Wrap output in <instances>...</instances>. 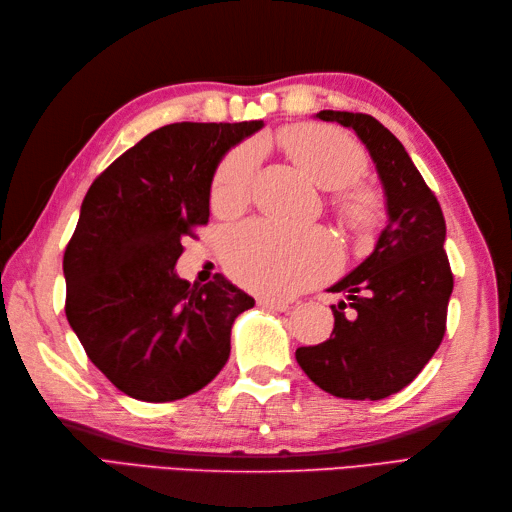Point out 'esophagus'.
I'll use <instances>...</instances> for the list:
<instances>
[{
  "label": "esophagus",
  "mask_w": 512,
  "mask_h": 512,
  "mask_svg": "<svg viewBox=\"0 0 512 512\" xmlns=\"http://www.w3.org/2000/svg\"><path fill=\"white\" fill-rule=\"evenodd\" d=\"M257 303L261 305V307H266V309H274V311H287L290 309V303H285V300H274V298H266V296H261Z\"/></svg>",
  "instance_id": "1"
}]
</instances>
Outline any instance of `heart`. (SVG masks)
Returning <instances> with one entry per match:
<instances>
[{"label": "heart", "instance_id": "heart-1", "mask_svg": "<svg viewBox=\"0 0 512 512\" xmlns=\"http://www.w3.org/2000/svg\"><path fill=\"white\" fill-rule=\"evenodd\" d=\"M277 142L313 183L322 190H335V209L346 227L368 233L381 222V196L374 188L355 183L368 170V153L357 140L335 127L294 125L281 129ZM257 166L255 142L235 147L214 175V207L235 212L246 205ZM225 261L240 283L283 296L324 279L337 264V248L324 231L287 229L257 220L227 235Z\"/></svg>", "mask_w": 512, "mask_h": 512}]
</instances>
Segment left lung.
<instances>
[{"label": "left lung", "instance_id": "obj_1", "mask_svg": "<svg viewBox=\"0 0 512 512\" xmlns=\"http://www.w3.org/2000/svg\"><path fill=\"white\" fill-rule=\"evenodd\" d=\"M320 121L355 131L383 183L387 225L374 251L329 292L335 326L318 346L298 348L296 361L326 393L383 400L424 370L443 333L454 287L443 251L445 220L402 142L370 114L322 110Z\"/></svg>", "mask_w": 512, "mask_h": 512}]
</instances>
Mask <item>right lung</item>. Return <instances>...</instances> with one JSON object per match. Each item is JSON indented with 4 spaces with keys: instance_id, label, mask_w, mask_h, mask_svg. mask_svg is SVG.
<instances>
[{
    "instance_id": "1",
    "label": "right lung",
    "mask_w": 512,
    "mask_h": 512,
    "mask_svg": "<svg viewBox=\"0 0 512 512\" xmlns=\"http://www.w3.org/2000/svg\"><path fill=\"white\" fill-rule=\"evenodd\" d=\"M264 121L173 123L151 131L88 188L64 251L67 320L108 381L173 402L225 368L231 326L255 300L216 274L177 277L181 240L209 220L222 157Z\"/></svg>"
}]
</instances>
